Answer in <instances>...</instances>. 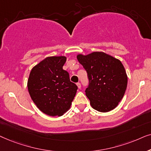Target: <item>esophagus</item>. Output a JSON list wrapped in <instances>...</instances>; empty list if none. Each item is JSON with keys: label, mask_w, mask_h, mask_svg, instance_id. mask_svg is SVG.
<instances>
[{"label": "esophagus", "mask_w": 151, "mask_h": 151, "mask_svg": "<svg viewBox=\"0 0 151 151\" xmlns=\"http://www.w3.org/2000/svg\"><path fill=\"white\" fill-rule=\"evenodd\" d=\"M77 87H78V88H79V89H80V88H81V83H80L79 82V83H77Z\"/></svg>", "instance_id": "34e87169"}]
</instances>
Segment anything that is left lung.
Segmentation results:
<instances>
[{"mask_svg":"<svg viewBox=\"0 0 151 151\" xmlns=\"http://www.w3.org/2000/svg\"><path fill=\"white\" fill-rule=\"evenodd\" d=\"M88 73L89 86L86 95L94 110L107 112L118 106L125 94L128 77L123 64L103 52L77 56Z\"/></svg>","mask_w":151,"mask_h":151,"instance_id":"8db88e82","label":"left lung"}]
</instances>
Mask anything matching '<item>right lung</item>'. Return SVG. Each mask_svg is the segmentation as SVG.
<instances>
[{"instance_id":"obj_1","label":"right lung","mask_w":151,"mask_h":151,"mask_svg":"<svg viewBox=\"0 0 151 151\" xmlns=\"http://www.w3.org/2000/svg\"><path fill=\"white\" fill-rule=\"evenodd\" d=\"M67 57H48L34 66L27 80V89L37 107L49 116H62L71 106L77 90L63 70Z\"/></svg>"}]
</instances>
